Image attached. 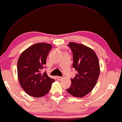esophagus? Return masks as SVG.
<instances>
[{
    "instance_id": "34e87169",
    "label": "esophagus",
    "mask_w": 122,
    "mask_h": 122,
    "mask_svg": "<svg viewBox=\"0 0 122 122\" xmlns=\"http://www.w3.org/2000/svg\"><path fill=\"white\" fill-rule=\"evenodd\" d=\"M56 78L58 80H61V79H63L62 77H61V76H57Z\"/></svg>"
}]
</instances>
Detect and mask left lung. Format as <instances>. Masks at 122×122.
Masks as SVG:
<instances>
[{
	"instance_id": "left-lung-1",
	"label": "left lung",
	"mask_w": 122,
	"mask_h": 122,
	"mask_svg": "<svg viewBox=\"0 0 122 122\" xmlns=\"http://www.w3.org/2000/svg\"><path fill=\"white\" fill-rule=\"evenodd\" d=\"M68 46L73 52V68L78 73L66 90L71 96L82 98L96 86L100 74L99 60L93 50L87 46L75 42H69Z\"/></svg>"
}]
</instances>
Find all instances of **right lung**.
I'll list each match as a JSON object with an SVG mask.
<instances>
[{
  "instance_id": "add662e5",
  "label": "right lung",
  "mask_w": 122,
  "mask_h": 122,
  "mask_svg": "<svg viewBox=\"0 0 122 122\" xmlns=\"http://www.w3.org/2000/svg\"><path fill=\"white\" fill-rule=\"evenodd\" d=\"M52 46L38 43L30 46L19 56L17 62V74L23 90L29 96L40 98L46 95L55 80L41 73Z\"/></svg>"
}]
</instances>
